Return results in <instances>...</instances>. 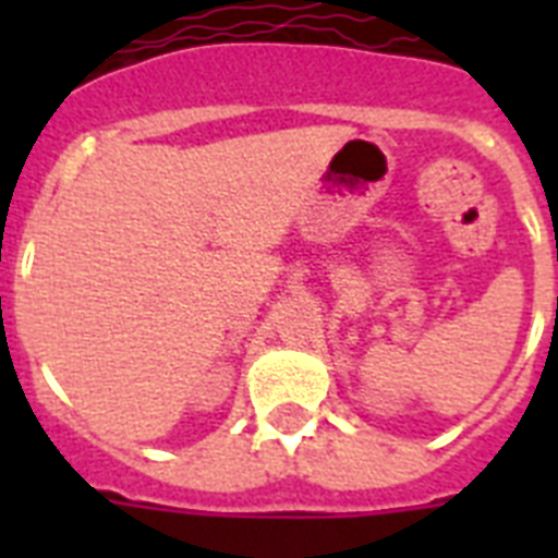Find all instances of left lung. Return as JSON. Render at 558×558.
<instances>
[{
    "instance_id": "obj_1",
    "label": "left lung",
    "mask_w": 558,
    "mask_h": 558,
    "mask_svg": "<svg viewBox=\"0 0 558 558\" xmlns=\"http://www.w3.org/2000/svg\"><path fill=\"white\" fill-rule=\"evenodd\" d=\"M556 260H558V248H556ZM556 310H558V298H556Z\"/></svg>"
}]
</instances>
